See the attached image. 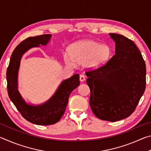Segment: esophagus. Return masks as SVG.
Segmentation results:
<instances>
[{"instance_id": "1", "label": "esophagus", "mask_w": 151, "mask_h": 151, "mask_svg": "<svg viewBox=\"0 0 151 151\" xmlns=\"http://www.w3.org/2000/svg\"><path fill=\"white\" fill-rule=\"evenodd\" d=\"M80 81H81V82L85 81V76H84V75H80Z\"/></svg>"}]
</instances>
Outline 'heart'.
Segmentation results:
<instances>
[{"instance_id": "obj_1", "label": "heart", "mask_w": 151, "mask_h": 151, "mask_svg": "<svg viewBox=\"0 0 151 151\" xmlns=\"http://www.w3.org/2000/svg\"><path fill=\"white\" fill-rule=\"evenodd\" d=\"M70 55L65 56V62L75 66L76 63H83L88 68H95L102 66L109 59V48L93 40H81L70 46Z\"/></svg>"}]
</instances>
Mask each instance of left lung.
<instances>
[{
    "label": "left lung",
    "instance_id": "left-lung-1",
    "mask_svg": "<svg viewBox=\"0 0 151 151\" xmlns=\"http://www.w3.org/2000/svg\"><path fill=\"white\" fill-rule=\"evenodd\" d=\"M115 55L105 65L86 72L90 106L97 118L115 122L134 111L146 86V65L136 45L124 36L109 33Z\"/></svg>",
    "mask_w": 151,
    "mask_h": 151
}]
</instances>
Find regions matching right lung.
<instances>
[{"label": "right lung", "instance_id": "obj_1", "mask_svg": "<svg viewBox=\"0 0 151 151\" xmlns=\"http://www.w3.org/2000/svg\"><path fill=\"white\" fill-rule=\"evenodd\" d=\"M52 37L46 34L29 37L15 48L6 71L9 96L21 115L29 122L38 125L53 124L60 121L67 106L68 97L74 89L80 85L79 75L75 74L63 81L51 98L44 104L34 106L27 104L18 91V72L20 60L25 52L35 47L46 45Z\"/></svg>", "mask_w": 151, "mask_h": 151}]
</instances>
